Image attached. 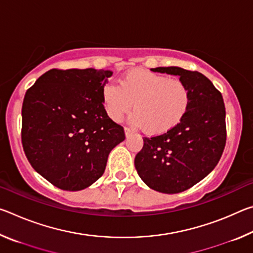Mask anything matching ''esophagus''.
Returning <instances> with one entry per match:
<instances>
[{
    "label": "esophagus",
    "instance_id": "1",
    "mask_svg": "<svg viewBox=\"0 0 253 253\" xmlns=\"http://www.w3.org/2000/svg\"><path fill=\"white\" fill-rule=\"evenodd\" d=\"M132 132H134V131H132V130L130 129V128L125 127V136H126V137H129V136H131V135H132Z\"/></svg>",
    "mask_w": 253,
    "mask_h": 253
}]
</instances>
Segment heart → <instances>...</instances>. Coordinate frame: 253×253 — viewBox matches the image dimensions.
Wrapping results in <instances>:
<instances>
[{
    "mask_svg": "<svg viewBox=\"0 0 253 253\" xmlns=\"http://www.w3.org/2000/svg\"><path fill=\"white\" fill-rule=\"evenodd\" d=\"M118 83L119 87L107 83L101 88L106 114L114 122H119L134 107L129 122L135 126H144L149 134L160 135L172 130L182 123L190 107V90L181 80L134 69L122 76Z\"/></svg>",
    "mask_w": 253,
    "mask_h": 253,
    "instance_id": "heart-1",
    "label": "heart"
}]
</instances>
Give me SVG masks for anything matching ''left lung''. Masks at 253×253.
Masks as SVG:
<instances>
[{"instance_id": "8db88e82", "label": "left lung", "mask_w": 253, "mask_h": 253, "mask_svg": "<svg viewBox=\"0 0 253 253\" xmlns=\"http://www.w3.org/2000/svg\"><path fill=\"white\" fill-rule=\"evenodd\" d=\"M152 71L179 76L190 90L191 102L178 126L165 134L144 137L135 168L152 190L175 194L199 183L219 163L226 140L224 101L211 81L198 71L179 67Z\"/></svg>"}]
</instances>
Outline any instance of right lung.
<instances>
[{"instance_id":"obj_1","label":"right lung","mask_w":253,"mask_h":253,"mask_svg":"<svg viewBox=\"0 0 253 253\" xmlns=\"http://www.w3.org/2000/svg\"><path fill=\"white\" fill-rule=\"evenodd\" d=\"M110 70L51 69L28 89L22 145L32 168L54 186L80 191L105 172L124 128L106 114L101 88Z\"/></svg>"}]
</instances>
